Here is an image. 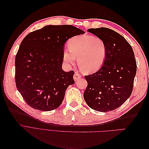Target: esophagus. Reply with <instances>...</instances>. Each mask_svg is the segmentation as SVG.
<instances>
[{"mask_svg": "<svg viewBox=\"0 0 149 149\" xmlns=\"http://www.w3.org/2000/svg\"><path fill=\"white\" fill-rule=\"evenodd\" d=\"M81 78V74L78 73V72H76L74 74V76H73L74 80V81H78Z\"/></svg>", "mask_w": 149, "mask_h": 149, "instance_id": "esophagus-1", "label": "esophagus"}]
</instances>
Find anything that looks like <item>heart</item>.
<instances>
[{"instance_id":"heart-1","label":"heart","mask_w":149,"mask_h":149,"mask_svg":"<svg viewBox=\"0 0 149 149\" xmlns=\"http://www.w3.org/2000/svg\"><path fill=\"white\" fill-rule=\"evenodd\" d=\"M68 48L63 54L64 61L67 65H72L78 57L79 66L86 73H93L101 68L107 56L106 42L93 35H83L71 38Z\"/></svg>"}]
</instances>
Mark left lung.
I'll return each instance as SVG.
<instances>
[{"label":"left lung","instance_id":"left-lung-1","mask_svg":"<svg viewBox=\"0 0 149 149\" xmlns=\"http://www.w3.org/2000/svg\"><path fill=\"white\" fill-rule=\"evenodd\" d=\"M88 31L102 38L107 46L104 63L96 73L85 76L88 86L83 96L88 106L100 112L115 110L132 92L137 65L132 47L123 36L101 27Z\"/></svg>","mask_w":149,"mask_h":149}]
</instances>
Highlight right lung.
I'll list each match as a JSON object with an SVG mask.
<instances>
[{
  "label": "right lung",
  "instance_id": "obj_1",
  "mask_svg": "<svg viewBox=\"0 0 149 149\" xmlns=\"http://www.w3.org/2000/svg\"><path fill=\"white\" fill-rule=\"evenodd\" d=\"M84 33L71 25H47L22 40L15 56V84L28 105L43 111L60 106L67 88L74 84V71L62 70L65 43Z\"/></svg>",
  "mask_w": 149,
  "mask_h": 149
}]
</instances>
